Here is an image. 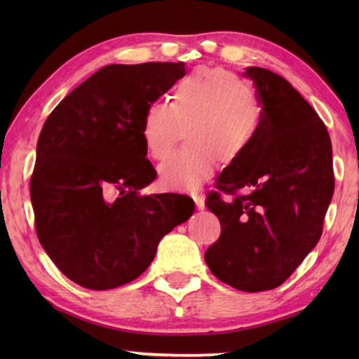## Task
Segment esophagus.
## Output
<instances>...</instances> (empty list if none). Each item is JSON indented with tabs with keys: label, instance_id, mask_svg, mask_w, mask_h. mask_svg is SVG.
Returning a JSON list of instances; mask_svg holds the SVG:
<instances>
[{
	"label": "esophagus",
	"instance_id": "obj_1",
	"mask_svg": "<svg viewBox=\"0 0 359 359\" xmlns=\"http://www.w3.org/2000/svg\"><path fill=\"white\" fill-rule=\"evenodd\" d=\"M191 197H193L194 202H196V207H197V210H203V208H205V199H203V197H202L201 194L191 193Z\"/></svg>",
	"mask_w": 359,
	"mask_h": 359
}]
</instances>
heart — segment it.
I'll return each instance as SVG.
<instances>
[{"instance_id": "b5f03b06", "label": "heart", "mask_w": 359, "mask_h": 359, "mask_svg": "<svg viewBox=\"0 0 359 359\" xmlns=\"http://www.w3.org/2000/svg\"><path fill=\"white\" fill-rule=\"evenodd\" d=\"M262 125V109L245 81L224 69H201L180 81L172 102L147 106L142 137L149 154L163 157L185 128L188 144L168 154L158 180L168 189L199 187L224 163L238 160Z\"/></svg>"}]
</instances>
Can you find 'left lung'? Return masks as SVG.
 Wrapping results in <instances>:
<instances>
[{
	"label": "left lung",
	"mask_w": 359,
	"mask_h": 359,
	"mask_svg": "<svg viewBox=\"0 0 359 359\" xmlns=\"http://www.w3.org/2000/svg\"><path fill=\"white\" fill-rule=\"evenodd\" d=\"M243 77L253 80L262 125L216 179L231 199L207 197L222 231L205 262L219 280L255 293L279 287L316 247L334 177L330 135L309 102L264 67H247Z\"/></svg>",
	"instance_id": "left-lung-1"
}]
</instances>
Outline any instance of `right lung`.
<instances>
[{
	"label": "right lung",
	"instance_id": "1",
	"mask_svg": "<svg viewBox=\"0 0 359 359\" xmlns=\"http://www.w3.org/2000/svg\"><path fill=\"white\" fill-rule=\"evenodd\" d=\"M185 72V63L104 66L44 121L30 179L36 236L75 284L109 290L139 278L160 239L194 212L184 194H139L157 175L144 109ZM111 187L122 194L114 203L104 199Z\"/></svg>",
	"mask_w": 359,
	"mask_h": 359
}]
</instances>
